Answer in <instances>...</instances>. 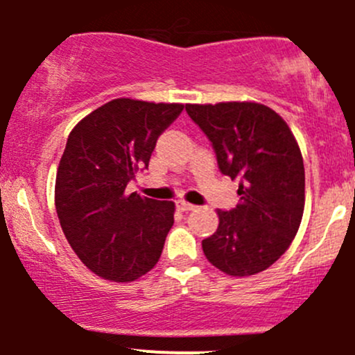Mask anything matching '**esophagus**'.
Segmentation results:
<instances>
[{
  "label": "esophagus",
  "instance_id": "1",
  "mask_svg": "<svg viewBox=\"0 0 355 355\" xmlns=\"http://www.w3.org/2000/svg\"><path fill=\"white\" fill-rule=\"evenodd\" d=\"M177 207H178V209H180V211H194V209H196L194 204L185 202V200H178V202H177Z\"/></svg>",
  "mask_w": 355,
  "mask_h": 355
}]
</instances>
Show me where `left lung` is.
Segmentation results:
<instances>
[{"label": "left lung", "instance_id": "1", "mask_svg": "<svg viewBox=\"0 0 355 355\" xmlns=\"http://www.w3.org/2000/svg\"><path fill=\"white\" fill-rule=\"evenodd\" d=\"M207 135L221 173L239 178L237 207L218 209L216 232L202 241L207 261L230 277L270 268L300 227L306 177L299 144L287 121L254 101L187 105Z\"/></svg>", "mask_w": 355, "mask_h": 355}]
</instances>
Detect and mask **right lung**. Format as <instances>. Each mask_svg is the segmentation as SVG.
Here are the masks:
<instances>
[{"label":"right lung","mask_w":355,"mask_h":355,"mask_svg":"<svg viewBox=\"0 0 355 355\" xmlns=\"http://www.w3.org/2000/svg\"><path fill=\"white\" fill-rule=\"evenodd\" d=\"M182 110L180 103L118 98L68 135L56 171V213L78 259L105 280L134 282L159 261L175 202L125 189L148 168L157 137Z\"/></svg>","instance_id":"right-lung-1"}]
</instances>
